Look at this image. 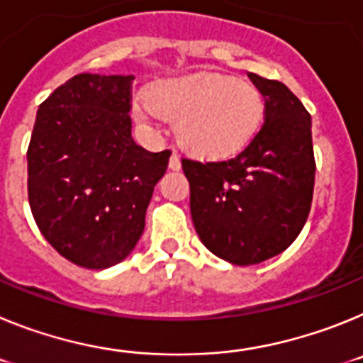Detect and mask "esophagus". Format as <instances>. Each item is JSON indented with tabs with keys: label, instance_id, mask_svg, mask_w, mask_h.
Instances as JSON below:
<instances>
[{
	"label": "esophagus",
	"instance_id": "1",
	"mask_svg": "<svg viewBox=\"0 0 363 363\" xmlns=\"http://www.w3.org/2000/svg\"><path fill=\"white\" fill-rule=\"evenodd\" d=\"M169 169H171V171H179V169H182V162H179V156L176 152L171 154V160H169Z\"/></svg>",
	"mask_w": 363,
	"mask_h": 363
}]
</instances>
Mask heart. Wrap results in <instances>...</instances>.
Wrapping results in <instances>:
<instances>
[{
    "label": "heart",
    "instance_id": "heart-1",
    "mask_svg": "<svg viewBox=\"0 0 363 363\" xmlns=\"http://www.w3.org/2000/svg\"><path fill=\"white\" fill-rule=\"evenodd\" d=\"M133 114L154 123L176 120V140L194 158L220 162L242 152L264 123L265 105L251 83L216 72L162 79L136 96Z\"/></svg>",
    "mask_w": 363,
    "mask_h": 363
}]
</instances>
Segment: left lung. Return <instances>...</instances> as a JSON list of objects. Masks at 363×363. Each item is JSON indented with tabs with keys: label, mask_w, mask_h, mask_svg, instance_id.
<instances>
[{
	"label": "left lung",
	"mask_w": 363,
	"mask_h": 363,
	"mask_svg": "<svg viewBox=\"0 0 363 363\" xmlns=\"http://www.w3.org/2000/svg\"><path fill=\"white\" fill-rule=\"evenodd\" d=\"M249 78L265 98V123L255 140L227 162H182L201 243L234 265L265 262L296 240L316 171L306 107L284 83Z\"/></svg>",
	"instance_id": "obj_1"
}]
</instances>
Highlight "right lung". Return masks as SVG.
Segmentation results:
<instances>
[{
	"instance_id": "1",
	"label": "right lung",
	"mask_w": 363,
	"mask_h": 363,
	"mask_svg": "<svg viewBox=\"0 0 363 363\" xmlns=\"http://www.w3.org/2000/svg\"><path fill=\"white\" fill-rule=\"evenodd\" d=\"M134 76L78 74L40 105L27 150L28 203L63 258L107 269L130 255L171 150L130 136Z\"/></svg>"
}]
</instances>
